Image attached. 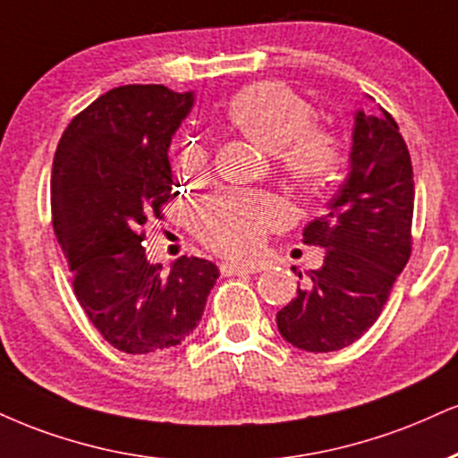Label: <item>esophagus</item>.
<instances>
[{"label": "esophagus", "mask_w": 458, "mask_h": 458, "mask_svg": "<svg viewBox=\"0 0 458 458\" xmlns=\"http://www.w3.org/2000/svg\"><path fill=\"white\" fill-rule=\"evenodd\" d=\"M219 271H222V275H225V277H230V275H250V273H256L258 267H253V264L222 262Z\"/></svg>", "instance_id": "1"}]
</instances>
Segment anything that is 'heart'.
<instances>
[{
    "label": "heart",
    "instance_id": "heart-1",
    "mask_svg": "<svg viewBox=\"0 0 458 458\" xmlns=\"http://www.w3.org/2000/svg\"><path fill=\"white\" fill-rule=\"evenodd\" d=\"M228 123L267 153L277 156L296 187L313 191L337 173L339 142L327 130L313 128V106L284 82L264 81L236 91L225 108ZM208 151L200 140H183L176 166L187 176L205 170ZM288 217L275 196H245L219 191L196 211V230L213 250L228 256H247L260 245L268 228Z\"/></svg>",
    "mask_w": 458,
    "mask_h": 458
}]
</instances>
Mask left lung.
I'll return each mask as SVG.
<instances>
[{"label": "left lung", "mask_w": 458, "mask_h": 458, "mask_svg": "<svg viewBox=\"0 0 458 458\" xmlns=\"http://www.w3.org/2000/svg\"><path fill=\"white\" fill-rule=\"evenodd\" d=\"M411 215L414 173L399 125L386 110H356L348 176L327 213L302 230V243L327 256L277 313L282 337L316 354L360 339L410 260Z\"/></svg>", "instance_id": "8db88e82"}]
</instances>
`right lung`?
<instances>
[{
    "label": "right lung",
    "instance_id": "1",
    "mask_svg": "<svg viewBox=\"0 0 458 458\" xmlns=\"http://www.w3.org/2000/svg\"><path fill=\"white\" fill-rule=\"evenodd\" d=\"M194 91L110 89L76 114L53 159V228L82 311L125 354H164L190 337L219 271L181 256L162 273L147 260V219L173 200L168 148Z\"/></svg>",
    "mask_w": 458,
    "mask_h": 458
}]
</instances>
